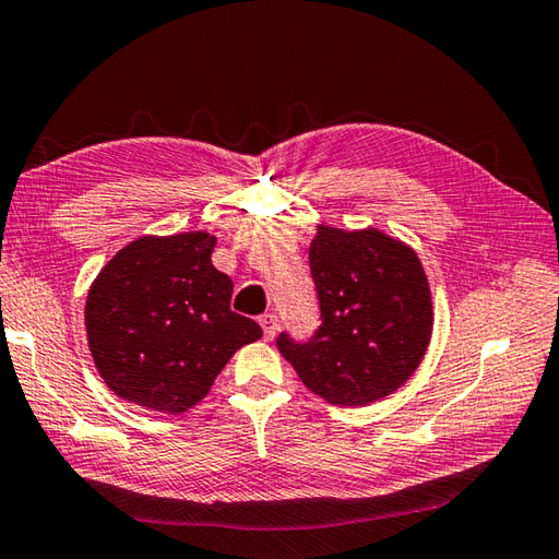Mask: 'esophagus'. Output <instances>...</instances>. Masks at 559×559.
Masks as SVG:
<instances>
[{"label":"esophagus","instance_id":"34e87169","mask_svg":"<svg viewBox=\"0 0 559 559\" xmlns=\"http://www.w3.org/2000/svg\"><path fill=\"white\" fill-rule=\"evenodd\" d=\"M260 325H263V333L267 340H272L277 335V328H280V318L275 313H265L260 316Z\"/></svg>","mask_w":559,"mask_h":559}]
</instances>
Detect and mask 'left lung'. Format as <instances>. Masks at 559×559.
<instances>
[{"label":"left lung","mask_w":559,"mask_h":559,"mask_svg":"<svg viewBox=\"0 0 559 559\" xmlns=\"http://www.w3.org/2000/svg\"><path fill=\"white\" fill-rule=\"evenodd\" d=\"M321 325L306 343L277 347L306 389L333 405L391 395L423 361L435 313L417 253L379 229L318 226L309 248Z\"/></svg>","instance_id":"left-lung-1"}]
</instances>
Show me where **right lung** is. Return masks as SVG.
Instances as JSON below:
<instances>
[{
	"label": "right lung",
	"instance_id": "1",
	"mask_svg": "<svg viewBox=\"0 0 559 559\" xmlns=\"http://www.w3.org/2000/svg\"><path fill=\"white\" fill-rule=\"evenodd\" d=\"M214 243L204 231L142 236L91 284L88 349L122 401L186 413L238 347L263 337L255 321L231 311L234 282L212 265Z\"/></svg>",
	"mask_w": 559,
	"mask_h": 559
}]
</instances>
